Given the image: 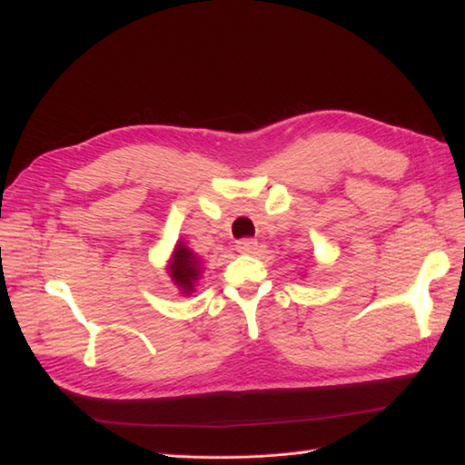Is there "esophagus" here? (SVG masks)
Here are the masks:
<instances>
[{
	"label": "esophagus",
	"instance_id": "1",
	"mask_svg": "<svg viewBox=\"0 0 465 465\" xmlns=\"http://www.w3.org/2000/svg\"><path fill=\"white\" fill-rule=\"evenodd\" d=\"M256 248H258V241H254V238H242V241L236 242L238 254H254Z\"/></svg>",
	"mask_w": 465,
	"mask_h": 465
}]
</instances>
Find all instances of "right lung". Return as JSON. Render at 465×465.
<instances>
[{"mask_svg":"<svg viewBox=\"0 0 465 465\" xmlns=\"http://www.w3.org/2000/svg\"><path fill=\"white\" fill-rule=\"evenodd\" d=\"M202 258L193 250H190L184 241H176L173 256L166 263V273L171 275V281L176 285V289L184 297H188V294L195 291V283L202 277Z\"/></svg>","mask_w":465,"mask_h":465,"instance_id":"1","label":"right lung"}]
</instances>
